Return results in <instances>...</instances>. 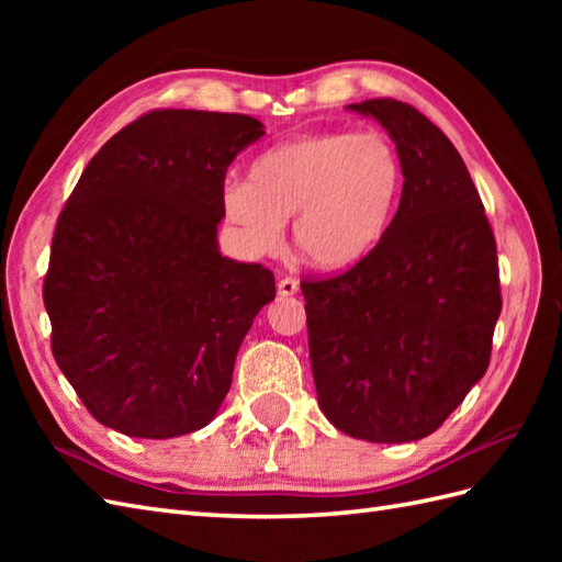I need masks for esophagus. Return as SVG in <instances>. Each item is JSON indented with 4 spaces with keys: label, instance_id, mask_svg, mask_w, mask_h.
I'll return each mask as SVG.
<instances>
[{
    "label": "esophagus",
    "instance_id": "obj_1",
    "mask_svg": "<svg viewBox=\"0 0 562 562\" xmlns=\"http://www.w3.org/2000/svg\"><path fill=\"white\" fill-rule=\"evenodd\" d=\"M278 292H280L282 296L296 294V292H300V280H296V278H282V280L278 282Z\"/></svg>",
    "mask_w": 562,
    "mask_h": 562
}]
</instances>
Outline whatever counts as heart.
<instances>
[{
    "label": "heart",
    "instance_id": "obj_1",
    "mask_svg": "<svg viewBox=\"0 0 562 562\" xmlns=\"http://www.w3.org/2000/svg\"><path fill=\"white\" fill-rule=\"evenodd\" d=\"M250 183L224 188L222 205L241 241L256 250L280 246L282 220L316 268L342 270L364 260L386 236L403 188L396 145L379 130L302 135L250 164Z\"/></svg>",
    "mask_w": 562,
    "mask_h": 562
}]
</instances>
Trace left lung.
<instances>
[{
	"instance_id": "obj_1",
	"label": "left lung",
	"mask_w": 562,
	"mask_h": 562,
	"mask_svg": "<svg viewBox=\"0 0 562 562\" xmlns=\"http://www.w3.org/2000/svg\"><path fill=\"white\" fill-rule=\"evenodd\" d=\"M350 109L389 130L403 190L372 254L302 280L308 360L321 411L340 432L413 441L441 427L491 364L497 246L463 159L429 117L396 99Z\"/></svg>"
}]
</instances>
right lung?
I'll list each match as a JSON object with an SVG mask.
<instances>
[{"label":"right lung","mask_w":562,"mask_h":562,"mask_svg":"<svg viewBox=\"0 0 562 562\" xmlns=\"http://www.w3.org/2000/svg\"><path fill=\"white\" fill-rule=\"evenodd\" d=\"M262 135L244 113L157 109L93 154L59 212L43 302L57 367L105 427H205L274 274L222 258L224 178Z\"/></svg>","instance_id":"add662e5"}]
</instances>
